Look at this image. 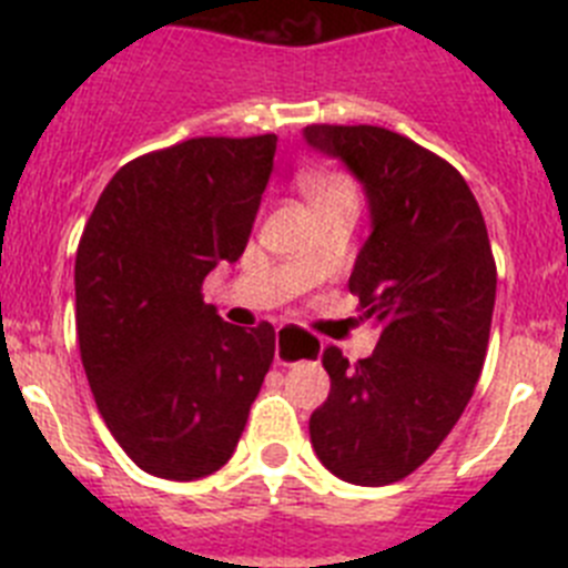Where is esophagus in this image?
I'll use <instances>...</instances> for the list:
<instances>
[{"instance_id":"1","label":"esophagus","mask_w":568,"mask_h":568,"mask_svg":"<svg viewBox=\"0 0 568 568\" xmlns=\"http://www.w3.org/2000/svg\"><path fill=\"white\" fill-rule=\"evenodd\" d=\"M318 353H321L318 341H298V344H293V341L284 338V333H278V338H275V364L281 366L315 358Z\"/></svg>"}]
</instances>
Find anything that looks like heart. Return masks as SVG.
I'll return each instance as SVG.
<instances>
[{
  "label": "heart",
  "mask_w": 568,
  "mask_h": 568,
  "mask_svg": "<svg viewBox=\"0 0 568 568\" xmlns=\"http://www.w3.org/2000/svg\"><path fill=\"white\" fill-rule=\"evenodd\" d=\"M304 193H307V199L313 202V207H321V204H329V202H341V199H355V202H358L353 179L344 173L310 175V179H304Z\"/></svg>",
  "instance_id": "obj_1"
}]
</instances>
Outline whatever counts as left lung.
Segmentation results:
<instances>
[{
  "label": "left lung",
  "instance_id": "1",
  "mask_svg": "<svg viewBox=\"0 0 568 568\" xmlns=\"http://www.w3.org/2000/svg\"><path fill=\"white\" fill-rule=\"evenodd\" d=\"M310 148L364 184L373 233L349 275L381 338L355 364L327 346L329 395L310 440L335 478L386 486L413 475L464 415L484 369L498 270L486 222L453 164L373 124H310Z\"/></svg>",
  "mask_w": 568,
  "mask_h": 568
}]
</instances>
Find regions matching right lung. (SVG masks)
Segmentation results:
<instances>
[{
  "mask_svg": "<svg viewBox=\"0 0 568 568\" xmlns=\"http://www.w3.org/2000/svg\"><path fill=\"white\" fill-rule=\"evenodd\" d=\"M278 135H199L110 179L77 250V333L104 424L139 469L195 480L222 469L275 355L273 324L241 329L204 304L239 261Z\"/></svg>",
  "mask_w": 568,
  "mask_h": 568,
  "instance_id": "add662e5",
  "label": "right lung"
}]
</instances>
